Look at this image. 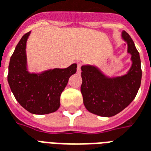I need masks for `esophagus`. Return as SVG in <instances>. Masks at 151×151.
<instances>
[{
	"label": "esophagus",
	"instance_id": "obj_1",
	"mask_svg": "<svg viewBox=\"0 0 151 151\" xmlns=\"http://www.w3.org/2000/svg\"><path fill=\"white\" fill-rule=\"evenodd\" d=\"M81 66H82V63H81V62H78V63H77V67H78L77 69H78V70H81Z\"/></svg>",
	"mask_w": 151,
	"mask_h": 151
}]
</instances>
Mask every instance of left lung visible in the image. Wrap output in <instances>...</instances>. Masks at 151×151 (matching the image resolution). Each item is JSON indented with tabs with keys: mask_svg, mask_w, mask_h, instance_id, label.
<instances>
[{
	"mask_svg": "<svg viewBox=\"0 0 151 151\" xmlns=\"http://www.w3.org/2000/svg\"><path fill=\"white\" fill-rule=\"evenodd\" d=\"M122 36L128 42V52L132 54V65L127 75L109 79L96 67H81V91L84 106L95 115L110 117L119 113L135 98L141 85L142 68L139 52L128 33L124 31Z\"/></svg>",
	"mask_w": 151,
	"mask_h": 151,
	"instance_id": "left-lung-1",
	"label": "left lung"
}]
</instances>
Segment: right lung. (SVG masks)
<instances>
[{"mask_svg": "<svg viewBox=\"0 0 151 151\" xmlns=\"http://www.w3.org/2000/svg\"><path fill=\"white\" fill-rule=\"evenodd\" d=\"M29 32L22 36L10 58L8 82L16 100L27 111L45 115L60 106V96L76 64L65 69L55 68L40 75L30 74L26 69V42Z\"/></svg>", "mask_w": 151, "mask_h": 151, "instance_id": "right-lung-1", "label": "right lung"}]
</instances>
